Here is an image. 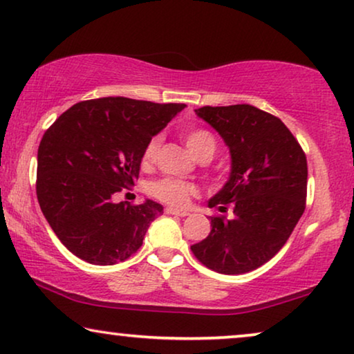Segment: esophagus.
Masks as SVG:
<instances>
[{
	"instance_id": "esophagus-1",
	"label": "esophagus",
	"mask_w": 354,
	"mask_h": 354,
	"mask_svg": "<svg viewBox=\"0 0 354 354\" xmlns=\"http://www.w3.org/2000/svg\"><path fill=\"white\" fill-rule=\"evenodd\" d=\"M166 214L185 217V216L190 214V212H188V211H183V209H177V207H172V206H169V207H166Z\"/></svg>"
}]
</instances>
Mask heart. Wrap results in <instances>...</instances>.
<instances>
[{
  "label": "heart",
  "mask_w": 354,
  "mask_h": 354,
  "mask_svg": "<svg viewBox=\"0 0 354 354\" xmlns=\"http://www.w3.org/2000/svg\"><path fill=\"white\" fill-rule=\"evenodd\" d=\"M185 140L187 147L190 148V151L195 154L198 159L203 156L212 158V154L216 153L217 143L214 135H212L209 130L192 129L185 133ZM159 147H161V135H154V137L148 140V143L145 145L142 153L143 166H149V164L154 162V159L158 156ZM149 193H151L156 200L167 203V205L185 206L188 200L196 195L198 188L190 182L178 180V178L172 177H164L149 185Z\"/></svg>",
  "instance_id": "b5f03b06"
}]
</instances>
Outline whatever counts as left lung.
I'll use <instances>...</instances> for the list:
<instances>
[{
  "label": "left lung",
  "instance_id": "left-lung-1",
  "mask_svg": "<svg viewBox=\"0 0 354 354\" xmlns=\"http://www.w3.org/2000/svg\"><path fill=\"white\" fill-rule=\"evenodd\" d=\"M196 114L230 148V178L209 207L234 216H212L209 235L192 253L219 274L250 272L282 250L303 216L306 154L282 120L254 106H203Z\"/></svg>",
  "mask_w": 354,
  "mask_h": 354
}]
</instances>
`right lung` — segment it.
I'll return each instance as SVG.
<instances>
[{
	"instance_id": "right-lung-1",
	"label": "right lung",
	"mask_w": 354,
	"mask_h": 354,
	"mask_svg": "<svg viewBox=\"0 0 354 354\" xmlns=\"http://www.w3.org/2000/svg\"><path fill=\"white\" fill-rule=\"evenodd\" d=\"M183 108L124 96L86 100L46 130L38 147L37 198L72 254L113 266L140 250L162 206L113 203V196L135 185L145 145Z\"/></svg>"
}]
</instances>
